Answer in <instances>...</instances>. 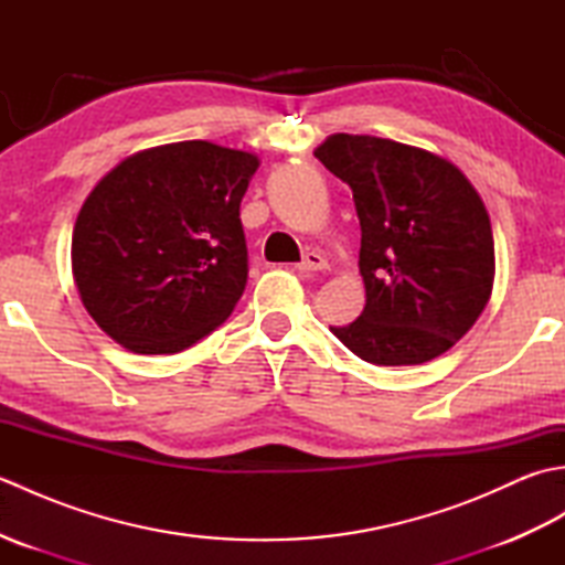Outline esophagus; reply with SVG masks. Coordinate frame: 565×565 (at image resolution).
<instances>
[{
    "instance_id": "esophagus-1",
    "label": "esophagus",
    "mask_w": 565,
    "mask_h": 565,
    "mask_svg": "<svg viewBox=\"0 0 565 565\" xmlns=\"http://www.w3.org/2000/svg\"><path fill=\"white\" fill-rule=\"evenodd\" d=\"M296 269L298 271H303V274H310V271H322V269H328V262L322 259L318 252H308V255L296 264Z\"/></svg>"
}]
</instances>
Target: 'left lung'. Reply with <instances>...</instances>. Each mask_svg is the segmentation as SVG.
<instances>
[{"label": "left lung", "instance_id": "left-lung-1", "mask_svg": "<svg viewBox=\"0 0 565 565\" xmlns=\"http://www.w3.org/2000/svg\"><path fill=\"white\" fill-rule=\"evenodd\" d=\"M316 158L350 184L362 225L366 306L332 334L379 366L444 354L493 291V227L478 191L449 160L388 138L334 134Z\"/></svg>", "mask_w": 565, "mask_h": 565}]
</instances>
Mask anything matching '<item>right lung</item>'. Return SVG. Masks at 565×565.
<instances>
[{
	"label": "right lung",
	"instance_id": "obj_1",
	"mask_svg": "<svg viewBox=\"0 0 565 565\" xmlns=\"http://www.w3.org/2000/svg\"><path fill=\"white\" fill-rule=\"evenodd\" d=\"M257 154L184 140L130 154L82 203L72 274L94 322L136 354H174L233 313Z\"/></svg>",
	"mask_w": 565,
	"mask_h": 565
}]
</instances>
